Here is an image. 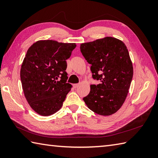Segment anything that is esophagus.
I'll return each mask as SVG.
<instances>
[{
    "label": "esophagus",
    "instance_id": "34e87169",
    "mask_svg": "<svg viewBox=\"0 0 158 158\" xmlns=\"http://www.w3.org/2000/svg\"><path fill=\"white\" fill-rule=\"evenodd\" d=\"M79 86V83H77V84H74L73 85V87L75 88H78V87Z\"/></svg>",
    "mask_w": 158,
    "mask_h": 158
}]
</instances>
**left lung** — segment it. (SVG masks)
Segmentation results:
<instances>
[{"label":"left lung","mask_w":158,"mask_h":158,"mask_svg":"<svg viewBox=\"0 0 158 158\" xmlns=\"http://www.w3.org/2000/svg\"><path fill=\"white\" fill-rule=\"evenodd\" d=\"M80 49L91 64L92 77L100 81L90 85L89 94L83 100L93 112L111 115L125 102L132 79L133 66L128 50L123 41L111 36L81 43Z\"/></svg>","instance_id":"left-lung-1"}]
</instances>
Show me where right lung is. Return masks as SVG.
Wrapping results in <instances>:
<instances>
[{
  "label": "right lung",
  "mask_w": 158,
  "mask_h": 158,
  "mask_svg": "<svg viewBox=\"0 0 158 158\" xmlns=\"http://www.w3.org/2000/svg\"><path fill=\"white\" fill-rule=\"evenodd\" d=\"M76 46V43L40 40L28 49L20 78L26 100L39 115H52L62 106L72 88L66 83V60Z\"/></svg>",
  "instance_id": "right-lung-1"
}]
</instances>
